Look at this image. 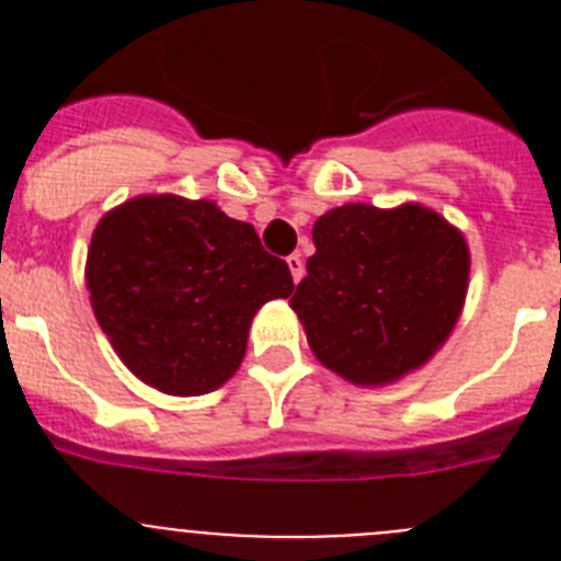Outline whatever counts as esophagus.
<instances>
[{"mask_svg":"<svg viewBox=\"0 0 561 561\" xmlns=\"http://www.w3.org/2000/svg\"><path fill=\"white\" fill-rule=\"evenodd\" d=\"M286 264H289V270H291V280H295V284H300V280H304V275H306V270H304V257L297 255H289L286 257Z\"/></svg>","mask_w":561,"mask_h":561,"instance_id":"34e87169","label":"esophagus"}]
</instances>
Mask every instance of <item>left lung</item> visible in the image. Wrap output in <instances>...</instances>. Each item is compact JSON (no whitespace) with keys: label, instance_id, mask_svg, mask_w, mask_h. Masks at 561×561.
<instances>
[{"label":"left lung","instance_id":"8db88e82","mask_svg":"<svg viewBox=\"0 0 561 561\" xmlns=\"http://www.w3.org/2000/svg\"><path fill=\"white\" fill-rule=\"evenodd\" d=\"M317 252L291 295L311 351L356 385H381L438 351L460 314L469 250L419 205H342L314 221Z\"/></svg>","mask_w":561,"mask_h":561}]
</instances>
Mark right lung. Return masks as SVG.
Masks as SVG:
<instances>
[{"instance_id": "add662e5", "label": "right lung", "mask_w": 561, "mask_h": 561, "mask_svg": "<svg viewBox=\"0 0 561 561\" xmlns=\"http://www.w3.org/2000/svg\"><path fill=\"white\" fill-rule=\"evenodd\" d=\"M98 323L134 376L171 396L225 385L266 300L295 289L255 227L213 202L140 196L103 216L87 257Z\"/></svg>"}]
</instances>
